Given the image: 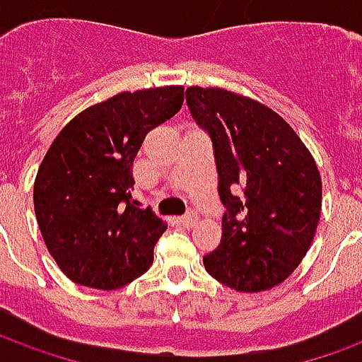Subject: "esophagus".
<instances>
[{
    "label": "esophagus",
    "instance_id": "obj_1",
    "mask_svg": "<svg viewBox=\"0 0 362 362\" xmlns=\"http://www.w3.org/2000/svg\"><path fill=\"white\" fill-rule=\"evenodd\" d=\"M196 223H197L196 211H188L186 215H182L180 217V225H184V227H194Z\"/></svg>",
    "mask_w": 362,
    "mask_h": 362
}]
</instances>
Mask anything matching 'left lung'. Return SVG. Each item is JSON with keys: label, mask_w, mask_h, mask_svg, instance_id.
Here are the masks:
<instances>
[{"label": "left lung", "mask_w": 362, "mask_h": 362, "mask_svg": "<svg viewBox=\"0 0 362 362\" xmlns=\"http://www.w3.org/2000/svg\"><path fill=\"white\" fill-rule=\"evenodd\" d=\"M213 143L225 207L217 250L204 256L223 285L259 293L285 281L310 248L322 209L314 158L279 114L225 89H186Z\"/></svg>", "instance_id": "obj_1"}]
</instances>
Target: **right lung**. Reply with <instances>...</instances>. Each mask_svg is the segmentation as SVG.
<instances>
[{
  "mask_svg": "<svg viewBox=\"0 0 362 362\" xmlns=\"http://www.w3.org/2000/svg\"><path fill=\"white\" fill-rule=\"evenodd\" d=\"M184 87L119 93L75 116L38 168L35 211L59 269L79 285L119 288L153 264L166 230L132 199L145 135L182 108Z\"/></svg>",
  "mask_w": 362,
  "mask_h": 362,
  "instance_id": "add662e5",
  "label": "right lung"
}]
</instances>
